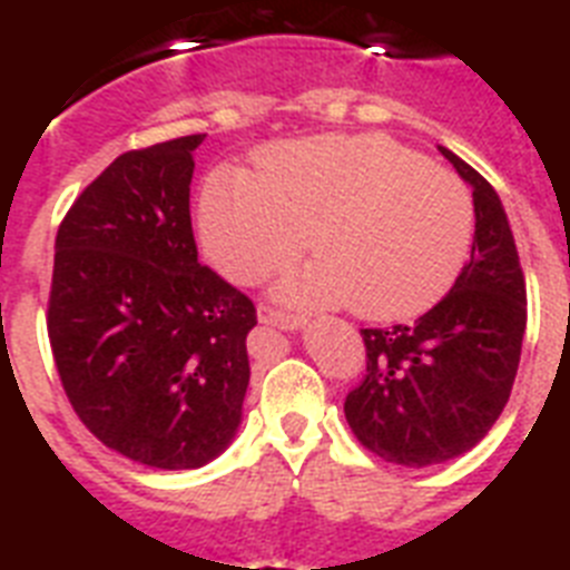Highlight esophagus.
I'll return each instance as SVG.
<instances>
[{
	"label": "esophagus",
	"mask_w": 570,
	"mask_h": 570,
	"mask_svg": "<svg viewBox=\"0 0 570 570\" xmlns=\"http://www.w3.org/2000/svg\"><path fill=\"white\" fill-rule=\"evenodd\" d=\"M257 321H261V324L278 326V330H286V333H295V330L304 326V318L289 313H278V309H272V306H257Z\"/></svg>",
	"instance_id": "esophagus-1"
}]
</instances>
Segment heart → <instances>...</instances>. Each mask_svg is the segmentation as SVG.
I'll return each mask as SVG.
<instances>
[{"instance_id":"obj_1","label":"heart","mask_w":570,"mask_h":570,"mask_svg":"<svg viewBox=\"0 0 570 570\" xmlns=\"http://www.w3.org/2000/svg\"><path fill=\"white\" fill-rule=\"evenodd\" d=\"M200 244L226 281L249 286L306 246L313 264L284 272L286 304H350L367 318L424 313L459 278L476 212L439 163L381 135L281 142L257 175L215 168L200 189Z\"/></svg>"}]
</instances>
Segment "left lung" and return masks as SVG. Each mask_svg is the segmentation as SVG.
Returning a JSON list of instances; mask_svg holds the SVG:
<instances>
[{"instance_id":"obj_1","label":"left lung","mask_w":570,"mask_h":570,"mask_svg":"<svg viewBox=\"0 0 570 570\" xmlns=\"http://www.w3.org/2000/svg\"><path fill=\"white\" fill-rule=\"evenodd\" d=\"M439 151L473 189L470 261L422 318L361 330L367 375L344 402L358 442L404 468L450 462L482 442L511 399L528 321L502 200L476 168L444 146Z\"/></svg>"}]
</instances>
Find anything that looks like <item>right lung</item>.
Listing matches in <instances>:
<instances>
[{
	"label": "right lung",
	"mask_w": 570,
	"mask_h": 570,
	"mask_svg": "<svg viewBox=\"0 0 570 570\" xmlns=\"http://www.w3.org/2000/svg\"><path fill=\"white\" fill-rule=\"evenodd\" d=\"M203 135L126 151L57 232L48 338L68 402L106 448L195 470L235 439L249 387L244 292L197 264L189 186Z\"/></svg>",
	"instance_id": "obj_1"
}]
</instances>
